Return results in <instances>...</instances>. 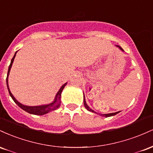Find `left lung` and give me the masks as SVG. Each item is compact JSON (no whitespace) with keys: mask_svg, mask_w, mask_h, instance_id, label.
I'll list each match as a JSON object with an SVG mask.
<instances>
[{"mask_svg":"<svg viewBox=\"0 0 153 153\" xmlns=\"http://www.w3.org/2000/svg\"><path fill=\"white\" fill-rule=\"evenodd\" d=\"M119 47V49H120L121 50H122L123 52H124V50H123V49L122 48V47H119V46H117ZM84 100H83V103H84V106H85V108H86V109L88 110V111H91V112H94V113H96V114H97L96 113V111H94V110L93 109H91V108H90V107H89L87 105V103H86V101H85V96H84V99H83ZM118 113H119V111H118V112H115V113H110V114H99V115H101V116H102V117H111V116H114V115H116V114H117Z\"/></svg>","mask_w":153,"mask_h":153,"instance_id":"obj_1","label":"left lung"}]
</instances>
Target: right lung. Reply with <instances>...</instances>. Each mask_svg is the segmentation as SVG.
<instances>
[{
  "instance_id": "1",
  "label": "right lung",
  "mask_w": 153,
  "mask_h": 153,
  "mask_svg": "<svg viewBox=\"0 0 153 153\" xmlns=\"http://www.w3.org/2000/svg\"><path fill=\"white\" fill-rule=\"evenodd\" d=\"M17 51L16 52V53L13 56V57L12 58L11 61H10V64L9 67H8V74H7V78H6V84H7V88H8V92H9V94L10 96V97L12 98V99L13 100V101L16 103L18 106L20 107L21 108H22L23 110H24L25 111L28 112V113L31 114H34V115H43V114H46L49 113V112L52 111L56 110L60 106V98H61V94H62V91L63 89H64L65 86L66 85V83L63 84L62 85V87L59 88V90L58 92L56 94L55 98H54V100L53 102H52L51 103H49V104L47 105H42V106H25V105H23L21 103H19L16 99H15L14 96H13V94H11L10 92L9 88H8V75H9V73L10 71V68H11L12 64H13V60H14V58L16 57V54Z\"/></svg>"
}]
</instances>
